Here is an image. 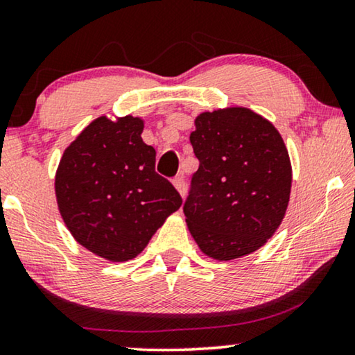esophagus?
Returning <instances> with one entry per match:
<instances>
[{"mask_svg": "<svg viewBox=\"0 0 355 355\" xmlns=\"http://www.w3.org/2000/svg\"><path fill=\"white\" fill-rule=\"evenodd\" d=\"M173 187L177 188V191L180 193V196H184V178H183V175H180V177H177L175 180H173Z\"/></svg>", "mask_w": 355, "mask_h": 355, "instance_id": "obj_1", "label": "esophagus"}]
</instances>
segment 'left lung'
Returning <instances> with one entry per match:
<instances>
[{"mask_svg":"<svg viewBox=\"0 0 355 355\" xmlns=\"http://www.w3.org/2000/svg\"><path fill=\"white\" fill-rule=\"evenodd\" d=\"M189 135L199 168L184 201L188 230L207 257L257 251L286 214L293 171L272 122L248 107L199 114Z\"/></svg>","mask_w":355,"mask_h":355,"instance_id":"1","label":"left lung"}]
</instances>
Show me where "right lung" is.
<instances>
[{
    "mask_svg": "<svg viewBox=\"0 0 355 355\" xmlns=\"http://www.w3.org/2000/svg\"><path fill=\"white\" fill-rule=\"evenodd\" d=\"M143 119L101 116L82 130L59 162L58 207L78 244L111 262L137 257L178 211L182 198L156 173V149Z\"/></svg>",
    "mask_w": 355,
    "mask_h": 355,
    "instance_id": "obj_1",
    "label": "right lung"
}]
</instances>
